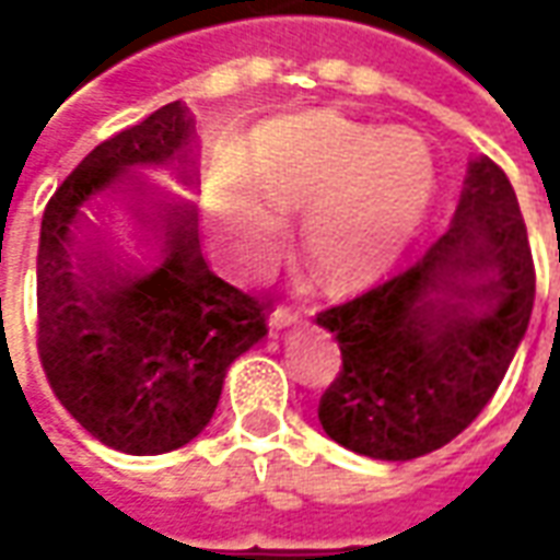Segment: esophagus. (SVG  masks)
I'll use <instances>...</instances> for the list:
<instances>
[{"instance_id": "34e87169", "label": "esophagus", "mask_w": 560, "mask_h": 560, "mask_svg": "<svg viewBox=\"0 0 560 560\" xmlns=\"http://www.w3.org/2000/svg\"><path fill=\"white\" fill-rule=\"evenodd\" d=\"M303 315H308V308H296V305H276V312L269 315V327H291L296 320H303Z\"/></svg>"}]
</instances>
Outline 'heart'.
Instances as JSON below:
<instances>
[{"mask_svg":"<svg viewBox=\"0 0 560 560\" xmlns=\"http://www.w3.org/2000/svg\"><path fill=\"white\" fill-rule=\"evenodd\" d=\"M438 195V159L408 126L305 114L260 128L240 159H221L207 212L245 267H264L284 240V212L303 213V243L336 284L381 276L420 236Z\"/></svg>","mask_w":560,"mask_h":560,"instance_id":"1","label":"heart"}]
</instances>
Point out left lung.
I'll use <instances>...</instances> for the list:
<instances>
[{"label":"left lung","instance_id":"obj_1","mask_svg":"<svg viewBox=\"0 0 560 560\" xmlns=\"http://www.w3.org/2000/svg\"><path fill=\"white\" fill-rule=\"evenodd\" d=\"M537 291L506 173L470 164L456 219L411 267L317 312L341 351L317 420L360 456L408 462L450 444L501 387Z\"/></svg>","mask_w":560,"mask_h":560}]
</instances>
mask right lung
<instances>
[{
	"label": "right lung",
	"instance_id": "obj_1",
	"mask_svg": "<svg viewBox=\"0 0 560 560\" xmlns=\"http://www.w3.org/2000/svg\"><path fill=\"white\" fill-rule=\"evenodd\" d=\"M188 138L191 116L173 102L98 143L47 200L38 236L47 384L92 438L131 456L171 453L203 432L228 365L267 336L269 300L207 267L195 209L155 203L167 257L143 279L74 252L71 224L90 195L128 167L176 159Z\"/></svg>",
	"mask_w": 560,
	"mask_h": 560
}]
</instances>
